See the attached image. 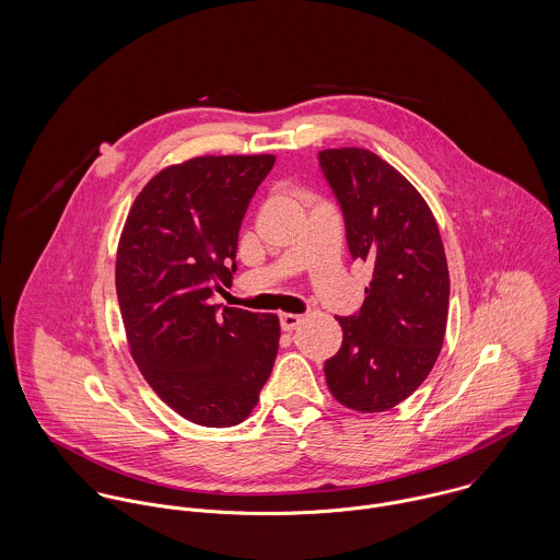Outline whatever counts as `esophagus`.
<instances>
[{
	"label": "esophagus",
	"mask_w": 560,
	"mask_h": 560,
	"mask_svg": "<svg viewBox=\"0 0 560 560\" xmlns=\"http://www.w3.org/2000/svg\"><path fill=\"white\" fill-rule=\"evenodd\" d=\"M300 325H302V317H300V315L287 313V315L280 317V327H282L284 331H293V329H298Z\"/></svg>",
	"instance_id": "1"
}]
</instances>
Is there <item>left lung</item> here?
<instances>
[{
  "mask_svg": "<svg viewBox=\"0 0 560 560\" xmlns=\"http://www.w3.org/2000/svg\"><path fill=\"white\" fill-rule=\"evenodd\" d=\"M349 252L373 267L364 304L338 317L342 345L325 360L338 402L386 411L431 373L448 319V265L435 218L413 185L364 149L320 151Z\"/></svg>",
  "mask_w": 560,
  "mask_h": 560,
  "instance_id": "left-lung-1",
  "label": "left lung"
}]
</instances>
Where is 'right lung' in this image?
<instances>
[{"mask_svg": "<svg viewBox=\"0 0 560 560\" xmlns=\"http://www.w3.org/2000/svg\"><path fill=\"white\" fill-rule=\"evenodd\" d=\"M273 155L196 158L153 176L136 198L116 258L131 355L183 418L235 427L271 375L276 315L211 304L237 271L247 205Z\"/></svg>", "mask_w": 560, "mask_h": 560, "instance_id": "1", "label": "right lung"}]
</instances>
